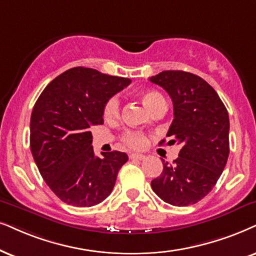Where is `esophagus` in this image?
<instances>
[{
    "label": "esophagus",
    "instance_id": "obj_1",
    "mask_svg": "<svg viewBox=\"0 0 256 256\" xmlns=\"http://www.w3.org/2000/svg\"><path fill=\"white\" fill-rule=\"evenodd\" d=\"M130 160H144L145 156L144 154H130Z\"/></svg>",
    "mask_w": 256,
    "mask_h": 256
}]
</instances>
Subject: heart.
Returning a JSON list of instances; mask_svg holds the SVG:
<instances>
[{
  "instance_id": "b5f03b06",
  "label": "heart",
  "mask_w": 256,
  "mask_h": 256,
  "mask_svg": "<svg viewBox=\"0 0 256 256\" xmlns=\"http://www.w3.org/2000/svg\"><path fill=\"white\" fill-rule=\"evenodd\" d=\"M139 98H140L143 104L154 112L157 108L162 105H166V100L162 96L160 93L156 90H144V92L139 93ZM119 112H120V102H119L118 96H111L104 106V118L106 120H112V119L118 118ZM122 142L132 148H142L146 145V138L144 134H139L134 131H128L122 136Z\"/></svg>"
}]
</instances>
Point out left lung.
Wrapping results in <instances>:
<instances>
[{"label": "left lung", "instance_id": "8db88e82", "mask_svg": "<svg viewBox=\"0 0 256 256\" xmlns=\"http://www.w3.org/2000/svg\"><path fill=\"white\" fill-rule=\"evenodd\" d=\"M150 82L163 87L172 100L168 144L182 146L174 164L163 160V171L151 180L152 190L169 204H195L212 192L227 164L228 111L216 90L192 73L163 70Z\"/></svg>", "mask_w": 256, "mask_h": 256}]
</instances>
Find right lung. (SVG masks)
Listing matches in <instances>:
<instances>
[{"label": "right lung", "mask_w": 256, "mask_h": 256, "mask_svg": "<svg viewBox=\"0 0 256 256\" xmlns=\"http://www.w3.org/2000/svg\"><path fill=\"white\" fill-rule=\"evenodd\" d=\"M131 82L86 67L61 73L42 90L30 117V150L42 178L62 202H102L128 162L125 152L96 157L90 128L104 122L106 102Z\"/></svg>", "instance_id": "add662e5"}]
</instances>
